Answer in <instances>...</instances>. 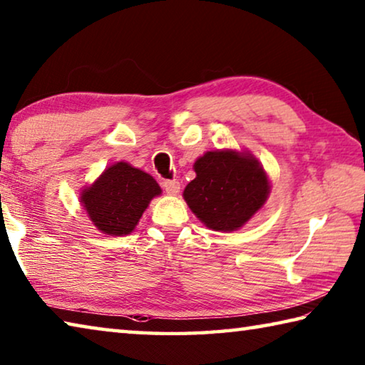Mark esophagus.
Segmentation results:
<instances>
[{"label":"esophagus","instance_id":"obj_1","mask_svg":"<svg viewBox=\"0 0 365 365\" xmlns=\"http://www.w3.org/2000/svg\"><path fill=\"white\" fill-rule=\"evenodd\" d=\"M163 187L165 190V193L168 195H177L178 191H180V183H178L177 180H164L163 182Z\"/></svg>","mask_w":365,"mask_h":365}]
</instances>
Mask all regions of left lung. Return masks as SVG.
<instances>
[{
  "label": "left lung",
  "mask_w": 365,
  "mask_h": 365,
  "mask_svg": "<svg viewBox=\"0 0 365 365\" xmlns=\"http://www.w3.org/2000/svg\"><path fill=\"white\" fill-rule=\"evenodd\" d=\"M193 168L196 178L183 197L196 217L215 232L238 230L267 201V174L250 153L207 151Z\"/></svg>",
  "instance_id": "8db88e82"
}]
</instances>
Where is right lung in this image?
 <instances>
[{
    "label": "right lung",
    "mask_w": 365,
    "mask_h": 365,
    "mask_svg": "<svg viewBox=\"0 0 365 365\" xmlns=\"http://www.w3.org/2000/svg\"><path fill=\"white\" fill-rule=\"evenodd\" d=\"M160 187L154 178L127 163L110 165L80 195L90 220L110 237H123L137 227Z\"/></svg>",
    "instance_id": "add662e5"
}]
</instances>
